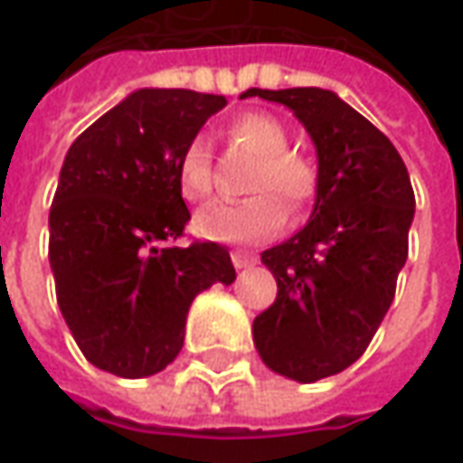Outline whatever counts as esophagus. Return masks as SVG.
<instances>
[{"label":"esophagus","mask_w":463,"mask_h":463,"mask_svg":"<svg viewBox=\"0 0 463 463\" xmlns=\"http://www.w3.org/2000/svg\"><path fill=\"white\" fill-rule=\"evenodd\" d=\"M232 263H234V268H247L255 266L258 258L252 252H247V250H232Z\"/></svg>","instance_id":"1"}]
</instances>
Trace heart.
<instances>
[{"mask_svg":"<svg viewBox=\"0 0 463 463\" xmlns=\"http://www.w3.org/2000/svg\"><path fill=\"white\" fill-rule=\"evenodd\" d=\"M237 148L255 156L247 190L255 193L242 203H213L195 216V229L219 242H250L276 234L287 211L299 216L317 197L320 172L307 156L289 151V132L266 111H247L229 125ZM176 184L187 203H205L216 190L213 161L205 140H190L176 164Z\"/></svg>","mask_w":463,"mask_h":463,"instance_id":"b5f03b06","label":"heart"}]
</instances>
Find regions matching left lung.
I'll use <instances>...</instances> for the list:
<instances>
[{
	"instance_id": "1",
	"label": "left lung",
	"mask_w": 463,
	"mask_h": 463,
	"mask_svg": "<svg viewBox=\"0 0 463 463\" xmlns=\"http://www.w3.org/2000/svg\"><path fill=\"white\" fill-rule=\"evenodd\" d=\"M247 96L289 106L317 148L310 223L263 252L276 299L252 323L273 373L315 383L354 364L383 323L409 255L414 190L393 143L323 88Z\"/></svg>"
}]
</instances>
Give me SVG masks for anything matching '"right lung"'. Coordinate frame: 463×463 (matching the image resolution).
Here are the masks:
<instances>
[{
	"label": "right lung",
	"mask_w": 463,
	"mask_h": 463,
	"mask_svg": "<svg viewBox=\"0 0 463 463\" xmlns=\"http://www.w3.org/2000/svg\"><path fill=\"white\" fill-rule=\"evenodd\" d=\"M223 96L137 90L70 146L49 213L59 310L90 364L119 378L161 373L184 344L197 294L237 279L216 242L174 247L190 211L179 156Z\"/></svg>",
	"instance_id": "add662e5"
}]
</instances>
